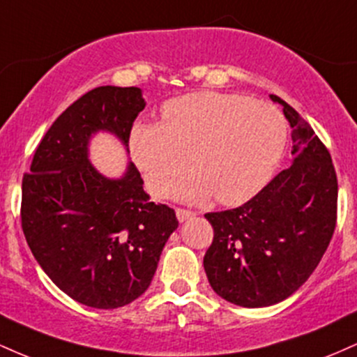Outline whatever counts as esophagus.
Here are the masks:
<instances>
[{
	"label": "esophagus",
	"mask_w": 357,
	"mask_h": 357,
	"mask_svg": "<svg viewBox=\"0 0 357 357\" xmlns=\"http://www.w3.org/2000/svg\"><path fill=\"white\" fill-rule=\"evenodd\" d=\"M195 215H196L195 211L184 210V208H178V210H176V216H178V220L181 221V223H183V221L192 218V216H195Z\"/></svg>",
	"instance_id": "34e87169"
}]
</instances>
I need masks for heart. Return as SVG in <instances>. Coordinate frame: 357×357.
Here are the masks:
<instances>
[{
    "instance_id": "1",
    "label": "heart",
    "mask_w": 357,
    "mask_h": 357,
    "mask_svg": "<svg viewBox=\"0 0 357 357\" xmlns=\"http://www.w3.org/2000/svg\"><path fill=\"white\" fill-rule=\"evenodd\" d=\"M287 142V122L275 105L236 93L196 92L166 102L161 124H136L130 155L154 196L179 184L186 202L215 195L221 204L248 202L275 173ZM190 162H187V158Z\"/></svg>"
}]
</instances>
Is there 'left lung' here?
Here are the masks:
<instances>
[{
	"label": "left lung",
	"instance_id": "left-lung-1",
	"mask_svg": "<svg viewBox=\"0 0 357 357\" xmlns=\"http://www.w3.org/2000/svg\"><path fill=\"white\" fill-rule=\"evenodd\" d=\"M292 127V165L238 208L206 213L208 282L235 305L268 307L292 296L319 265L337 220V176L314 129L280 97Z\"/></svg>",
	"mask_w": 357,
	"mask_h": 357
}]
</instances>
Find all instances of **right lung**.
<instances>
[{
  "label": "right lung",
  "mask_w": 357,
  "mask_h": 357,
  "mask_svg": "<svg viewBox=\"0 0 357 357\" xmlns=\"http://www.w3.org/2000/svg\"><path fill=\"white\" fill-rule=\"evenodd\" d=\"M144 107L137 87L90 90L53 122L23 176L28 247L61 292L93 309H117L142 296L178 228L173 208L149 202L132 162L110 179L89 161V142L99 130L129 151Z\"/></svg>",
  "instance_id": "add662e5"
}]
</instances>
